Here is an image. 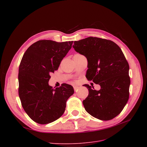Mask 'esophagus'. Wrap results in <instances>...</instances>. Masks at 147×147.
Instances as JSON below:
<instances>
[{"mask_svg": "<svg viewBox=\"0 0 147 147\" xmlns=\"http://www.w3.org/2000/svg\"><path fill=\"white\" fill-rule=\"evenodd\" d=\"M80 88V87L79 86H74V91H77V90H78Z\"/></svg>", "mask_w": 147, "mask_h": 147, "instance_id": "obj_1", "label": "esophagus"}]
</instances>
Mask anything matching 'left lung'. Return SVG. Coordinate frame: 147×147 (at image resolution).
<instances>
[{"mask_svg": "<svg viewBox=\"0 0 147 147\" xmlns=\"http://www.w3.org/2000/svg\"><path fill=\"white\" fill-rule=\"evenodd\" d=\"M73 47L88 59V80L101 86L96 90L84 84L89 90L83 101L84 109L98 119H114L124 109L129 97V65L121 49L111 40L95 37L74 41Z\"/></svg>", "mask_w": 147, "mask_h": 147, "instance_id": "1", "label": "left lung"}]
</instances>
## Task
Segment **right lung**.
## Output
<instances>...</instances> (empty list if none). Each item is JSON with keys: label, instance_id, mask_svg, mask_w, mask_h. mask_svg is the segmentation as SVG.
I'll return each mask as SVG.
<instances>
[{"label": "right lung", "instance_id": "right-lung-1", "mask_svg": "<svg viewBox=\"0 0 147 147\" xmlns=\"http://www.w3.org/2000/svg\"><path fill=\"white\" fill-rule=\"evenodd\" d=\"M73 41L38 40L25 52L19 67L18 94L22 107L34 121L52 123L65 111L68 98L74 94L69 84L53 89L48 82L50 74L58 69Z\"/></svg>", "mask_w": 147, "mask_h": 147}]
</instances>
